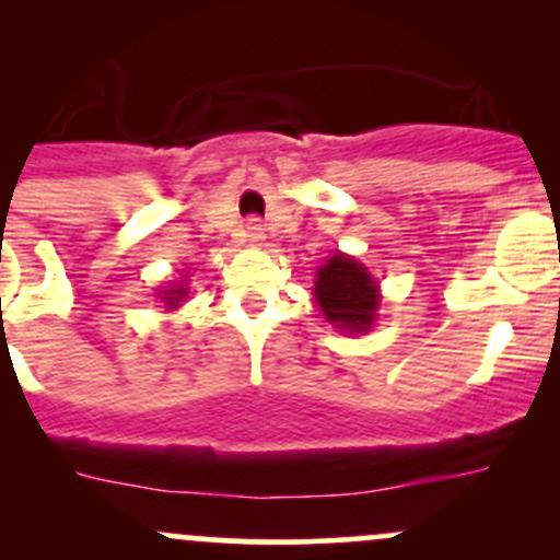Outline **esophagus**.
Segmentation results:
<instances>
[{
	"label": "esophagus",
	"instance_id": "esophagus-1",
	"mask_svg": "<svg viewBox=\"0 0 560 560\" xmlns=\"http://www.w3.org/2000/svg\"><path fill=\"white\" fill-rule=\"evenodd\" d=\"M244 238L248 241L252 246H259L265 241V228L259 219H248L246 228H244Z\"/></svg>",
	"mask_w": 560,
	"mask_h": 560
}]
</instances>
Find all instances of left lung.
<instances>
[{
	"label": "left lung",
	"mask_w": 560,
	"mask_h": 560,
	"mask_svg": "<svg viewBox=\"0 0 560 560\" xmlns=\"http://www.w3.org/2000/svg\"><path fill=\"white\" fill-rule=\"evenodd\" d=\"M314 301L327 322L349 332H365L380 312V284L365 265L336 252L316 270Z\"/></svg>",
	"instance_id": "left-lung-1"
}]
</instances>
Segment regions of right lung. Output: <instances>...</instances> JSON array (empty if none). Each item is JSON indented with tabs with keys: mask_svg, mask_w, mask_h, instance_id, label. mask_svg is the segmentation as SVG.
<instances>
[{
	"mask_svg": "<svg viewBox=\"0 0 560 560\" xmlns=\"http://www.w3.org/2000/svg\"><path fill=\"white\" fill-rule=\"evenodd\" d=\"M186 298V287H184V281H180V284H173L171 290H165L162 292V303H165V308H178L180 306V301H184Z\"/></svg>",
	"mask_w": 560,
	"mask_h": 560,
	"instance_id": "1",
	"label": "right lung"
}]
</instances>
